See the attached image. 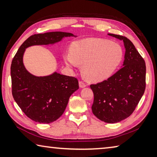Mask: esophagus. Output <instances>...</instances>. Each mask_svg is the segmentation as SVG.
<instances>
[{"instance_id": "34e87169", "label": "esophagus", "mask_w": 157, "mask_h": 157, "mask_svg": "<svg viewBox=\"0 0 157 157\" xmlns=\"http://www.w3.org/2000/svg\"><path fill=\"white\" fill-rule=\"evenodd\" d=\"M79 87H80V88H84V87H85L86 86V84L84 83V82H82V81H79Z\"/></svg>"}]
</instances>
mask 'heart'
Wrapping results in <instances>:
<instances>
[{
    "label": "heart",
    "instance_id": "heart-1",
    "mask_svg": "<svg viewBox=\"0 0 157 157\" xmlns=\"http://www.w3.org/2000/svg\"><path fill=\"white\" fill-rule=\"evenodd\" d=\"M123 57V49L116 43L107 39L89 38L75 41L71 53L64 55L69 67L82 64L84 78L92 82L108 78L120 64Z\"/></svg>",
    "mask_w": 157,
    "mask_h": 157
}]
</instances>
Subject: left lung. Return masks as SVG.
I'll return each instance as SVG.
<instances>
[{
  "label": "left lung",
  "mask_w": 157,
  "mask_h": 157,
  "mask_svg": "<svg viewBox=\"0 0 157 157\" xmlns=\"http://www.w3.org/2000/svg\"><path fill=\"white\" fill-rule=\"evenodd\" d=\"M108 34L124 42L123 66L106 80L90 85L94 95L91 109L100 121L115 123L131 116L141 99L145 90L146 66L145 60L129 39Z\"/></svg>",
  "instance_id": "1"
}]
</instances>
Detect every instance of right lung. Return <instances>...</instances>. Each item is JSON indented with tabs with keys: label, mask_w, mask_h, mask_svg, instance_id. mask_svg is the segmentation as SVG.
<instances>
[{
	"label": "right lung",
	"mask_w": 157,
	"mask_h": 157,
	"mask_svg": "<svg viewBox=\"0 0 157 157\" xmlns=\"http://www.w3.org/2000/svg\"><path fill=\"white\" fill-rule=\"evenodd\" d=\"M72 33L51 32L35 34L23 42L11 64L12 93L16 102L28 118L39 123H50L64 112L69 98L79 89L78 79L54 73L36 77L26 70L23 56L26 48L52 44Z\"/></svg>",
	"instance_id": "right-lung-1"
}]
</instances>
